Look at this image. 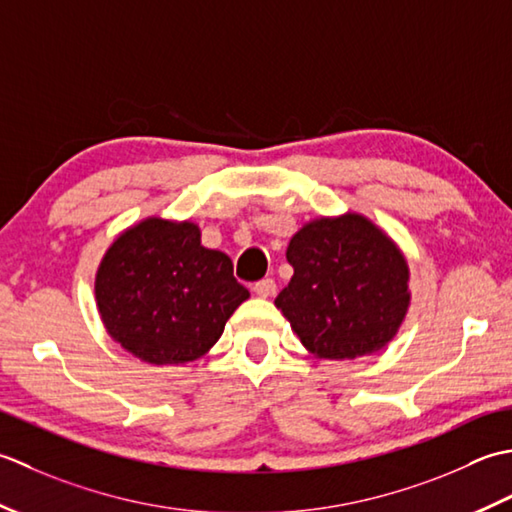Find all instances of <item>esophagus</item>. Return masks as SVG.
Segmentation results:
<instances>
[{
    "label": "esophagus",
    "instance_id": "obj_1",
    "mask_svg": "<svg viewBox=\"0 0 512 512\" xmlns=\"http://www.w3.org/2000/svg\"><path fill=\"white\" fill-rule=\"evenodd\" d=\"M254 291L260 298H269L276 294V283L271 278H263V280H258V283H254Z\"/></svg>",
    "mask_w": 512,
    "mask_h": 512
}]
</instances>
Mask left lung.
<instances>
[{
    "mask_svg": "<svg viewBox=\"0 0 512 512\" xmlns=\"http://www.w3.org/2000/svg\"><path fill=\"white\" fill-rule=\"evenodd\" d=\"M294 267L276 307L318 358L382 349L409 309V267L387 234L360 214L320 218L291 238Z\"/></svg>",
    "mask_w": 512,
    "mask_h": 512,
    "instance_id": "1",
    "label": "left lung"
}]
</instances>
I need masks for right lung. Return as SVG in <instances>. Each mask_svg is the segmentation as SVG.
Listing matches in <instances>:
<instances>
[{
	"label": "right lung",
	"mask_w": 512,
	"mask_h": 512,
	"mask_svg": "<svg viewBox=\"0 0 512 512\" xmlns=\"http://www.w3.org/2000/svg\"><path fill=\"white\" fill-rule=\"evenodd\" d=\"M95 294L110 336L150 364L201 358L249 298L232 260L203 247L194 223L163 218H145L112 243Z\"/></svg>",
	"instance_id": "obj_1"
}]
</instances>
